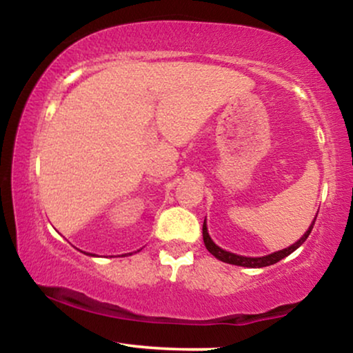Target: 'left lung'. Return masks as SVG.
<instances>
[{
    "label": "left lung",
    "mask_w": 353,
    "mask_h": 353,
    "mask_svg": "<svg viewBox=\"0 0 353 353\" xmlns=\"http://www.w3.org/2000/svg\"><path fill=\"white\" fill-rule=\"evenodd\" d=\"M316 220V216H315ZM313 225H315V221L310 225V228L307 230V233L302 236L301 239L297 241L296 244H292L291 248L288 249H283L279 250V252H274V254H270V255H265V257H243V255H236V254H231V252H226V250L220 249L219 245H216L214 241L210 239L209 233H207V226H205V221L204 225H202V238H204V244L205 248L209 252L214 255V257H216L219 260H221V262H226V263H231V265H239V267H249V268H262V267H268V265H273L279 262V260L288 257L289 254H292L294 250H296L297 248H301V245L305 243V239L308 238V234H310V231L313 228Z\"/></svg>",
    "instance_id": "left-lung-1"
}]
</instances>
